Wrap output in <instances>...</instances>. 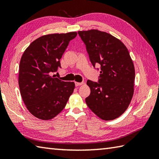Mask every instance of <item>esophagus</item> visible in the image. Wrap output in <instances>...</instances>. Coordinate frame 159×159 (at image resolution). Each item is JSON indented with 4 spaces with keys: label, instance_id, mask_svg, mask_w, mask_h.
<instances>
[{
    "label": "esophagus",
    "instance_id": "obj_1",
    "mask_svg": "<svg viewBox=\"0 0 159 159\" xmlns=\"http://www.w3.org/2000/svg\"><path fill=\"white\" fill-rule=\"evenodd\" d=\"M83 83L82 82V83H79V82H75V86L76 87H77V86H80V85H83Z\"/></svg>",
    "mask_w": 159,
    "mask_h": 159
}]
</instances>
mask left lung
Instances as JSON below:
<instances>
[{
  "mask_svg": "<svg viewBox=\"0 0 159 159\" xmlns=\"http://www.w3.org/2000/svg\"><path fill=\"white\" fill-rule=\"evenodd\" d=\"M91 63L100 65L98 82L87 80L90 95L87 106L104 120L120 116L129 105L134 92V67L129 52L120 40L98 30L79 31ZM99 70V68H97Z\"/></svg>",
  "mask_w": 159,
  "mask_h": 159,
  "instance_id": "left-lung-1",
  "label": "left lung"
}]
</instances>
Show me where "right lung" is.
Returning a JSON list of instances; mask_svg holds the SVG:
<instances>
[{
  "label": "right lung",
  "instance_id": "1",
  "mask_svg": "<svg viewBox=\"0 0 159 159\" xmlns=\"http://www.w3.org/2000/svg\"><path fill=\"white\" fill-rule=\"evenodd\" d=\"M76 32L40 37L25 50L19 66L20 94L27 109L40 120H51L66 107L74 92V82L50 74L61 67L60 59Z\"/></svg>",
  "mask_w": 159,
  "mask_h": 159
}]
</instances>
